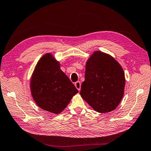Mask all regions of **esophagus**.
Here are the masks:
<instances>
[{"instance_id":"esophagus-1","label":"esophagus","mask_w":151,"mask_h":151,"mask_svg":"<svg viewBox=\"0 0 151 151\" xmlns=\"http://www.w3.org/2000/svg\"><path fill=\"white\" fill-rule=\"evenodd\" d=\"M75 87L77 88L78 91L81 90V83H80V81H76V82L75 83Z\"/></svg>"}]
</instances>
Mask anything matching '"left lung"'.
<instances>
[{
    "instance_id": "left-lung-1",
    "label": "left lung",
    "mask_w": 151,
    "mask_h": 151,
    "mask_svg": "<svg viewBox=\"0 0 151 151\" xmlns=\"http://www.w3.org/2000/svg\"><path fill=\"white\" fill-rule=\"evenodd\" d=\"M85 77L81 97L99 113L116 109L125 87V76L118 62L108 54L95 52L86 64Z\"/></svg>"
}]
</instances>
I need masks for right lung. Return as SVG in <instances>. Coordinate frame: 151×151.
I'll return each mask as SVG.
<instances>
[{
    "instance_id": "add662e5",
    "label": "right lung",
    "mask_w": 151,
    "mask_h": 151,
    "mask_svg": "<svg viewBox=\"0 0 151 151\" xmlns=\"http://www.w3.org/2000/svg\"><path fill=\"white\" fill-rule=\"evenodd\" d=\"M31 91L37 106L45 111L59 114L78 90L60 68L50 54L38 62L31 80Z\"/></svg>"
}]
</instances>
